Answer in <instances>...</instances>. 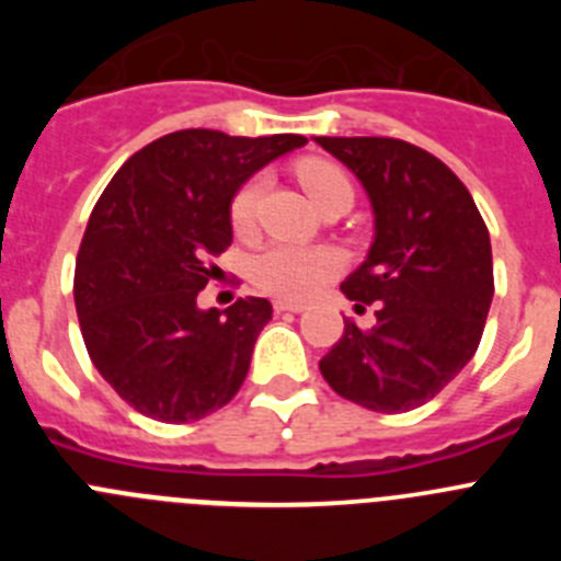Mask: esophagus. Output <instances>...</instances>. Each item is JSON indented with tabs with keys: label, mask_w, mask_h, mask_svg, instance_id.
<instances>
[{
	"label": "esophagus",
	"mask_w": 561,
	"mask_h": 561,
	"mask_svg": "<svg viewBox=\"0 0 561 561\" xmlns=\"http://www.w3.org/2000/svg\"><path fill=\"white\" fill-rule=\"evenodd\" d=\"M304 304H295V300H275V311H304Z\"/></svg>",
	"instance_id": "esophagus-1"
}]
</instances>
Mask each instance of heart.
Returning a JSON list of instances; mask_svg holds the SVG:
<instances>
[{
  "label": "heart",
  "instance_id": "heart-1",
  "mask_svg": "<svg viewBox=\"0 0 561 561\" xmlns=\"http://www.w3.org/2000/svg\"><path fill=\"white\" fill-rule=\"evenodd\" d=\"M297 180H300V185L306 187V193H309L317 207H323L325 202L336 199V196H351L354 193L348 173L329 160L297 162ZM264 191V176H252L232 196L230 221L238 236H252L255 232ZM340 270L342 255L334 247L272 244L252 261V280L257 284V289L284 297V300H309Z\"/></svg>",
  "mask_w": 561,
  "mask_h": 561
}]
</instances>
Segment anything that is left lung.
I'll return each mask as SVG.
<instances>
[{
	"label": "left lung",
	"mask_w": 561,
	"mask_h": 561,
	"mask_svg": "<svg viewBox=\"0 0 561 561\" xmlns=\"http://www.w3.org/2000/svg\"><path fill=\"white\" fill-rule=\"evenodd\" d=\"M356 173L374 207V244L340 289L376 323L345 320L320 374L342 399L408 413L466 368L494 295L492 241L472 193L438 157L393 137H317Z\"/></svg>",
	"instance_id": "obj_1"
}]
</instances>
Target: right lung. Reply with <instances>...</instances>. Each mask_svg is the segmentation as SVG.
Instances as JSON below:
<instances>
[{"instance_id":"1","label":"right lung","mask_w":561,"mask_h":561,"mask_svg":"<svg viewBox=\"0 0 561 561\" xmlns=\"http://www.w3.org/2000/svg\"><path fill=\"white\" fill-rule=\"evenodd\" d=\"M300 146V134L185 128L128 157L101 193L72 291L89 359L137 413L187 424L244 385L272 304L238 297L225 311H202L196 297L219 275L213 257L232 244L238 187Z\"/></svg>"}]
</instances>
